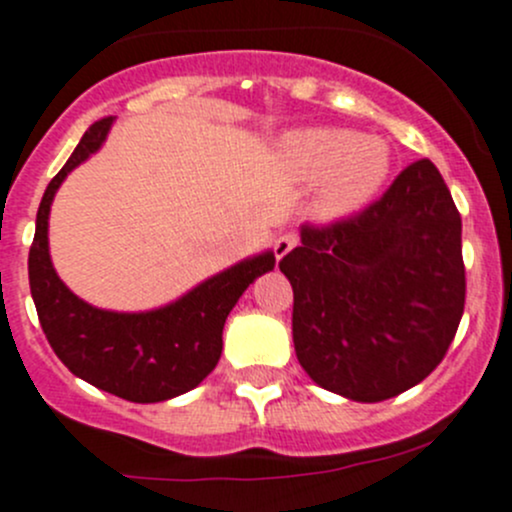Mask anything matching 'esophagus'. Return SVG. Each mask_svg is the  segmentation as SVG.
Instances as JSON below:
<instances>
[{
	"label": "esophagus",
	"instance_id": "1",
	"mask_svg": "<svg viewBox=\"0 0 512 512\" xmlns=\"http://www.w3.org/2000/svg\"><path fill=\"white\" fill-rule=\"evenodd\" d=\"M297 235H294V232H282L280 237H277L275 240V257L277 260H282V257L287 255L289 250H294V247H297Z\"/></svg>",
	"mask_w": 512,
	"mask_h": 512
}]
</instances>
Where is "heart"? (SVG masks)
Instances as JSON below:
<instances>
[{"label": "heart", "mask_w": 512, "mask_h": 512, "mask_svg": "<svg viewBox=\"0 0 512 512\" xmlns=\"http://www.w3.org/2000/svg\"><path fill=\"white\" fill-rule=\"evenodd\" d=\"M285 158L304 183L322 185V213L332 218L364 208L391 173V151L381 138L347 128H307L285 141Z\"/></svg>", "instance_id": "heart-1"}]
</instances>
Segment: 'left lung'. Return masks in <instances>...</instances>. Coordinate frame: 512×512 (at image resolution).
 Wrapping results in <instances>:
<instances>
[{
	"mask_svg": "<svg viewBox=\"0 0 512 512\" xmlns=\"http://www.w3.org/2000/svg\"><path fill=\"white\" fill-rule=\"evenodd\" d=\"M280 270L292 339L314 384L376 404L421 384L446 356L466 304L461 215L431 160L401 170L374 205L299 227Z\"/></svg>",
	"mask_w": 512,
	"mask_h": 512,
	"instance_id": "1",
	"label": "left lung"
}]
</instances>
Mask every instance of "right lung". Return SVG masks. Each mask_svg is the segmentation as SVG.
I'll list each match as a JSON object with an SVG mask.
<instances>
[{"label": "right lung", "instance_id": "obj_1", "mask_svg": "<svg viewBox=\"0 0 512 512\" xmlns=\"http://www.w3.org/2000/svg\"><path fill=\"white\" fill-rule=\"evenodd\" d=\"M111 126L113 116L96 121L46 185L29 250V287L41 329L71 374L133 404H158L195 389L215 369L227 314L257 277L275 267V252L247 257L148 312H111L76 297L51 265V203L66 175L103 146Z\"/></svg>", "mask_w": 512, "mask_h": 512}]
</instances>
